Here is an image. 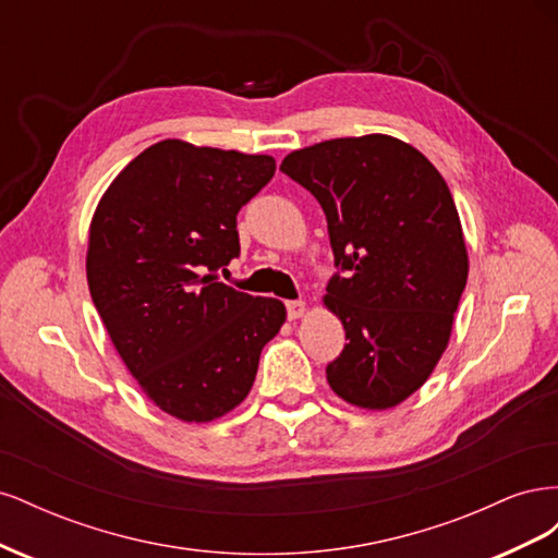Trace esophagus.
Listing matches in <instances>:
<instances>
[{
	"instance_id": "34e87169",
	"label": "esophagus",
	"mask_w": 558,
	"mask_h": 558,
	"mask_svg": "<svg viewBox=\"0 0 558 558\" xmlns=\"http://www.w3.org/2000/svg\"><path fill=\"white\" fill-rule=\"evenodd\" d=\"M286 312H289V318H291V320H295V318H300V316H305V302H302V300L286 302Z\"/></svg>"
}]
</instances>
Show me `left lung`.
<instances>
[{"instance_id":"left-lung-1","label":"left lung","mask_w":558,"mask_h":558,"mask_svg":"<svg viewBox=\"0 0 558 558\" xmlns=\"http://www.w3.org/2000/svg\"><path fill=\"white\" fill-rule=\"evenodd\" d=\"M279 170L318 199L340 269L324 302L349 342L328 363V384L356 408H396L445 353L468 281L449 185L424 154L388 134L300 148Z\"/></svg>"}]
</instances>
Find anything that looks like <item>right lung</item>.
I'll list each match as a JSON object with an SVG mask.
<instances>
[{
  "label": "right lung",
  "instance_id": "obj_1",
  "mask_svg": "<svg viewBox=\"0 0 558 558\" xmlns=\"http://www.w3.org/2000/svg\"><path fill=\"white\" fill-rule=\"evenodd\" d=\"M275 170L272 156L165 140L95 209L86 258L95 307L148 400L189 424L238 408L286 320L281 300L216 279L240 256V209Z\"/></svg>",
  "mask_w": 558,
  "mask_h": 558
}]
</instances>
